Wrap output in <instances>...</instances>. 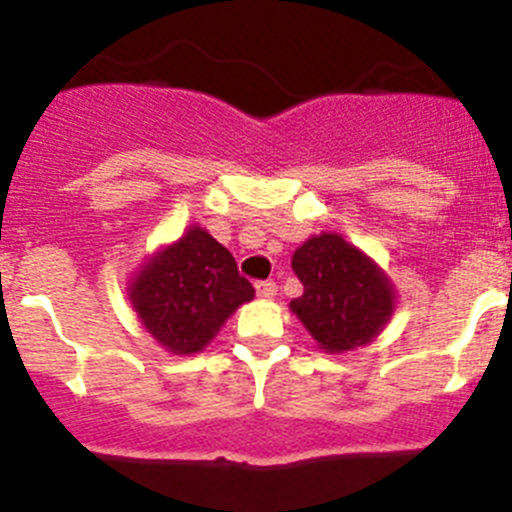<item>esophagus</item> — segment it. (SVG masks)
<instances>
[{"instance_id": "1", "label": "esophagus", "mask_w": 512, "mask_h": 512, "mask_svg": "<svg viewBox=\"0 0 512 512\" xmlns=\"http://www.w3.org/2000/svg\"><path fill=\"white\" fill-rule=\"evenodd\" d=\"M256 295L264 297V300H271L277 295V284L274 282H256Z\"/></svg>"}]
</instances>
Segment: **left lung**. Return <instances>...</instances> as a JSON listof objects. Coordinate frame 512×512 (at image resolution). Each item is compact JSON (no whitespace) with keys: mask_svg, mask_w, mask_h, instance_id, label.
<instances>
[{"mask_svg":"<svg viewBox=\"0 0 512 512\" xmlns=\"http://www.w3.org/2000/svg\"><path fill=\"white\" fill-rule=\"evenodd\" d=\"M302 297L289 302L320 348L341 354L379 336L395 312V287L366 253L338 233L312 235L292 256Z\"/></svg>","mask_w":512,"mask_h":512,"instance_id":"obj_1","label":"left lung"}]
</instances>
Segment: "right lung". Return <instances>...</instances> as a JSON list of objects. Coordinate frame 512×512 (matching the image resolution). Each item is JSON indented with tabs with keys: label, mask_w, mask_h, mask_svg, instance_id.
<instances>
[{
	"label": "right lung",
	"mask_w": 512,
	"mask_h": 512,
	"mask_svg": "<svg viewBox=\"0 0 512 512\" xmlns=\"http://www.w3.org/2000/svg\"><path fill=\"white\" fill-rule=\"evenodd\" d=\"M140 323L169 354H197L256 289L207 230L189 228L153 253L128 287Z\"/></svg>",
	"instance_id": "1"
}]
</instances>
